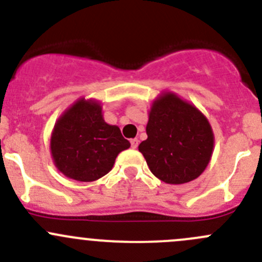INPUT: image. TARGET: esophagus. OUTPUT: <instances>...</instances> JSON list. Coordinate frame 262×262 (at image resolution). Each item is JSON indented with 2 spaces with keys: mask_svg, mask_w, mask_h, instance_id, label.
I'll use <instances>...</instances> for the list:
<instances>
[{
  "mask_svg": "<svg viewBox=\"0 0 262 262\" xmlns=\"http://www.w3.org/2000/svg\"><path fill=\"white\" fill-rule=\"evenodd\" d=\"M137 146H139V140L132 139L131 140V147H132V149H136Z\"/></svg>",
  "mask_w": 262,
  "mask_h": 262,
  "instance_id": "34e87169",
  "label": "esophagus"
}]
</instances>
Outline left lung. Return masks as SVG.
I'll return each instance as SVG.
<instances>
[{
  "instance_id": "left-lung-1",
  "label": "left lung",
  "mask_w": 262,
  "mask_h": 262,
  "mask_svg": "<svg viewBox=\"0 0 262 262\" xmlns=\"http://www.w3.org/2000/svg\"><path fill=\"white\" fill-rule=\"evenodd\" d=\"M146 135L139 151L152 174L169 185L196 180L213 155L214 132L208 118L172 92L152 100Z\"/></svg>"
}]
</instances>
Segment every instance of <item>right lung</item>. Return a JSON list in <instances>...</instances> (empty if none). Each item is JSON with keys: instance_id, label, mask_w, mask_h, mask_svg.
<instances>
[{"instance_id": "add662e5", "label": "right lung", "mask_w": 262, "mask_h": 262, "mask_svg": "<svg viewBox=\"0 0 262 262\" xmlns=\"http://www.w3.org/2000/svg\"><path fill=\"white\" fill-rule=\"evenodd\" d=\"M130 146L118 126L105 122L100 102L85 98L59 116L51 135L56 168L80 182H93L107 174L117 155Z\"/></svg>"}]
</instances>
